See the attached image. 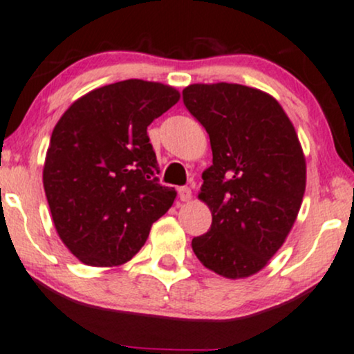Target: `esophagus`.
<instances>
[{"mask_svg": "<svg viewBox=\"0 0 354 354\" xmlns=\"http://www.w3.org/2000/svg\"><path fill=\"white\" fill-rule=\"evenodd\" d=\"M178 197H180L182 202H189L192 198V190L189 187H180L178 189Z\"/></svg>", "mask_w": 354, "mask_h": 354, "instance_id": "esophagus-1", "label": "esophagus"}]
</instances>
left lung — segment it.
<instances>
[{"mask_svg":"<svg viewBox=\"0 0 354 354\" xmlns=\"http://www.w3.org/2000/svg\"><path fill=\"white\" fill-rule=\"evenodd\" d=\"M182 95L212 149L198 192L212 224L192 249L210 271L244 279L268 266L295 225L306 190L303 147L283 106L263 90L194 83Z\"/></svg>","mask_w":354,"mask_h":354,"instance_id":"left-lung-1","label":"left lung"}]
</instances>
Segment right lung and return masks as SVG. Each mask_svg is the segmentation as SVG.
<instances>
[{
	"label": "right lung",
	"instance_id": "right-lung-1",
	"mask_svg": "<svg viewBox=\"0 0 354 354\" xmlns=\"http://www.w3.org/2000/svg\"><path fill=\"white\" fill-rule=\"evenodd\" d=\"M180 98L170 85L124 80L88 91L51 133L43 187L59 239L86 266H122L177 192L157 182L147 127Z\"/></svg>",
	"mask_w": 354,
	"mask_h": 354
}]
</instances>
